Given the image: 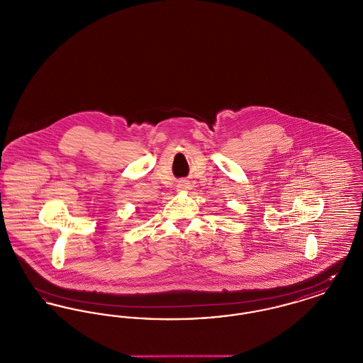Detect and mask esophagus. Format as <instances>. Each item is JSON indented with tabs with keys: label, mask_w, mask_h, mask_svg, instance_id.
I'll return each instance as SVG.
<instances>
[{
	"label": "esophagus",
	"mask_w": 363,
	"mask_h": 363,
	"mask_svg": "<svg viewBox=\"0 0 363 363\" xmlns=\"http://www.w3.org/2000/svg\"><path fill=\"white\" fill-rule=\"evenodd\" d=\"M182 188H188V186H185V185H182Z\"/></svg>",
	"instance_id": "34e87169"
}]
</instances>
